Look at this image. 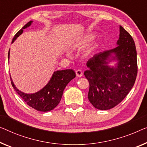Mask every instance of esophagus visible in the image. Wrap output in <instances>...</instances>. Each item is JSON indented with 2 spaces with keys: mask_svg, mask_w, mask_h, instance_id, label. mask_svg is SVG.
Segmentation results:
<instances>
[{
  "mask_svg": "<svg viewBox=\"0 0 147 147\" xmlns=\"http://www.w3.org/2000/svg\"><path fill=\"white\" fill-rule=\"evenodd\" d=\"M82 74H83L81 70L78 69V70H77V71H76V75L78 78H80V77H81V76H82Z\"/></svg>",
  "mask_w": 147,
  "mask_h": 147,
  "instance_id": "34e87169",
  "label": "esophagus"
}]
</instances>
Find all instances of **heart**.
<instances>
[{"instance_id": "1", "label": "heart", "mask_w": 147, "mask_h": 147, "mask_svg": "<svg viewBox=\"0 0 147 147\" xmlns=\"http://www.w3.org/2000/svg\"><path fill=\"white\" fill-rule=\"evenodd\" d=\"M96 38V34L94 33H86L74 39L70 44V49L72 51H79L81 50L84 49L86 46L88 45L92 41L94 40ZM93 48L88 49L86 52V55H88L92 51ZM67 55L68 56L70 55V53L67 52Z\"/></svg>"}]
</instances>
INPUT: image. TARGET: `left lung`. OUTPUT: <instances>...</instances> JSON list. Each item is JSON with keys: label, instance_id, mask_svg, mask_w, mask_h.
I'll return each mask as SVG.
<instances>
[{"label": "left lung", "instance_id": "left-lung-1", "mask_svg": "<svg viewBox=\"0 0 147 147\" xmlns=\"http://www.w3.org/2000/svg\"><path fill=\"white\" fill-rule=\"evenodd\" d=\"M117 47L100 52L86 63L84 71L90 88L88 98L95 108L107 110L119 104L135 84L137 51L131 35L119 26ZM113 62L115 64L111 65Z\"/></svg>", "mask_w": 147, "mask_h": 147}]
</instances>
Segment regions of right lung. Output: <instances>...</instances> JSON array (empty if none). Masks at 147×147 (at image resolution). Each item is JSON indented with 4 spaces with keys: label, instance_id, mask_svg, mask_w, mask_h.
<instances>
[{
    "label": "right lung",
    "instance_id": "1",
    "mask_svg": "<svg viewBox=\"0 0 147 147\" xmlns=\"http://www.w3.org/2000/svg\"><path fill=\"white\" fill-rule=\"evenodd\" d=\"M33 21H30L22 28V29L14 36L12 43H14V41L22 34L24 30L30 27ZM10 49L8 51V61L10 58ZM75 77L76 74L73 69L55 71L47 84L40 90L32 94L24 93L19 90L14 85L11 76L10 80L15 90L28 106L38 111L46 112L52 110L57 106L62 98L65 87L70 81Z\"/></svg>",
    "mask_w": 147,
    "mask_h": 147
}]
</instances>
